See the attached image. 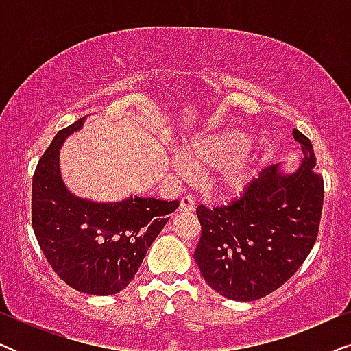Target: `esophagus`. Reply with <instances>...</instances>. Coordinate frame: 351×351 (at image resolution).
<instances>
[{"label":"esophagus","mask_w":351,"mask_h":351,"mask_svg":"<svg viewBox=\"0 0 351 351\" xmlns=\"http://www.w3.org/2000/svg\"><path fill=\"white\" fill-rule=\"evenodd\" d=\"M180 213H193L195 210V198L193 196H184L180 201Z\"/></svg>","instance_id":"obj_1"}]
</instances>
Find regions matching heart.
<instances>
[{
    "label": "heart",
    "instance_id": "heart-1",
    "mask_svg": "<svg viewBox=\"0 0 351 351\" xmlns=\"http://www.w3.org/2000/svg\"><path fill=\"white\" fill-rule=\"evenodd\" d=\"M249 150V137L237 129L209 132L195 137L180 152L182 161L195 171L219 167V184L225 191H241L251 180L244 153Z\"/></svg>",
    "mask_w": 351,
    "mask_h": 351
}]
</instances>
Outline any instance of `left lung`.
Masks as SVG:
<instances>
[{"mask_svg": "<svg viewBox=\"0 0 351 351\" xmlns=\"http://www.w3.org/2000/svg\"><path fill=\"white\" fill-rule=\"evenodd\" d=\"M292 136L304 152L297 169L268 166L233 203L196 209L201 238L195 261L204 281L230 300L251 302L276 291L318 237L323 177L311 142L297 129Z\"/></svg>", "mask_w": 351, "mask_h": 351, "instance_id": "left-lung-1", "label": "left lung"}]
</instances>
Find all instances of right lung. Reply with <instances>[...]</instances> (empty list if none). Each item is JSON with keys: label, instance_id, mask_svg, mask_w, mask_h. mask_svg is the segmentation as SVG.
<instances>
[{"label": "right lung", "instance_id": "add662e5", "mask_svg": "<svg viewBox=\"0 0 351 351\" xmlns=\"http://www.w3.org/2000/svg\"><path fill=\"white\" fill-rule=\"evenodd\" d=\"M86 118L57 132L38 162L32 189V223L43 254L57 276L90 295H113L134 280L167 214L179 201L129 196L99 203L76 196L60 174L65 138Z\"/></svg>", "mask_w": 351, "mask_h": 351}]
</instances>
